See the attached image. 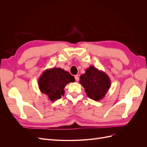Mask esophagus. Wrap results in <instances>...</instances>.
<instances>
[{
	"instance_id": "obj_1",
	"label": "esophagus",
	"mask_w": 147,
	"mask_h": 147,
	"mask_svg": "<svg viewBox=\"0 0 147 147\" xmlns=\"http://www.w3.org/2000/svg\"><path fill=\"white\" fill-rule=\"evenodd\" d=\"M75 80H76L77 82H78L79 80V75H75Z\"/></svg>"
}]
</instances>
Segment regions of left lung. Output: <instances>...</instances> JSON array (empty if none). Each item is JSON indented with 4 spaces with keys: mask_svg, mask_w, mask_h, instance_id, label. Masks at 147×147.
Masks as SVG:
<instances>
[{
    "mask_svg": "<svg viewBox=\"0 0 147 147\" xmlns=\"http://www.w3.org/2000/svg\"><path fill=\"white\" fill-rule=\"evenodd\" d=\"M80 83L87 96L96 101L102 99L111 86L110 78L104 72L91 65L80 77Z\"/></svg>",
    "mask_w": 147,
    "mask_h": 147,
    "instance_id": "left-lung-1",
    "label": "left lung"
}]
</instances>
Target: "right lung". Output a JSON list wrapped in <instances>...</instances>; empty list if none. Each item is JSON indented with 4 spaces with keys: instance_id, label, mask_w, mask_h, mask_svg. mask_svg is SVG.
<instances>
[{
    "instance_id": "right-lung-1",
    "label": "right lung",
    "mask_w": 147,
    "mask_h": 147,
    "mask_svg": "<svg viewBox=\"0 0 147 147\" xmlns=\"http://www.w3.org/2000/svg\"><path fill=\"white\" fill-rule=\"evenodd\" d=\"M75 81L74 77L67 71L53 67L44 71L38 79V84L40 91L54 102L64 94V89L67 84Z\"/></svg>"
}]
</instances>
